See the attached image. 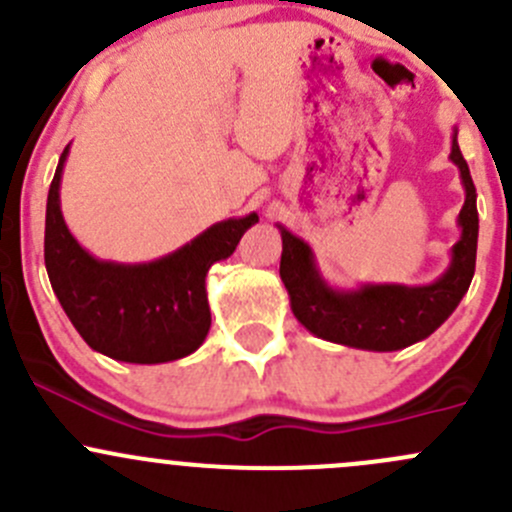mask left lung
I'll return each instance as SVG.
<instances>
[{
  "instance_id": "left-lung-1",
  "label": "left lung",
  "mask_w": 512,
  "mask_h": 512,
  "mask_svg": "<svg viewBox=\"0 0 512 512\" xmlns=\"http://www.w3.org/2000/svg\"><path fill=\"white\" fill-rule=\"evenodd\" d=\"M451 163L461 173L466 203L458 213V237L451 260L428 285L364 282L352 289L334 287L324 280L309 242L280 227L282 260L280 277L289 294V307L307 332L342 347L366 352H399L431 337L453 314L468 292L476 272L478 208L471 170L458 148V128L451 136Z\"/></svg>"
}]
</instances>
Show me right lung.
<instances>
[{
	"instance_id": "1",
	"label": "right lung",
	"mask_w": 512,
	"mask_h": 512,
	"mask_svg": "<svg viewBox=\"0 0 512 512\" xmlns=\"http://www.w3.org/2000/svg\"><path fill=\"white\" fill-rule=\"evenodd\" d=\"M61 153L46 198L44 262L66 317L91 349L128 364H165L193 354L210 332L205 277L260 223L257 213L210 225L178 250L151 262H113L91 255L61 213Z\"/></svg>"
}]
</instances>
